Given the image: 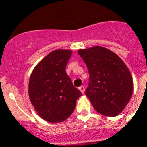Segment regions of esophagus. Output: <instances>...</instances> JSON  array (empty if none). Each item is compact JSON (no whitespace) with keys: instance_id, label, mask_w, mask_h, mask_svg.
Masks as SVG:
<instances>
[{"instance_id":"1","label":"esophagus","mask_w":147,"mask_h":147,"mask_svg":"<svg viewBox=\"0 0 147 147\" xmlns=\"http://www.w3.org/2000/svg\"><path fill=\"white\" fill-rule=\"evenodd\" d=\"M78 89H79V90L81 91L82 93H84V92H85V87H84L83 86H80V87L78 88Z\"/></svg>"}]
</instances>
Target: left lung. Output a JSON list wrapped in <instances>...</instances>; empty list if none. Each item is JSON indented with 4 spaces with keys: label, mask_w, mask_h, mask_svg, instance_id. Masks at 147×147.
Here are the masks:
<instances>
[{
    "label": "left lung",
    "mask_w": 147,
    "mask_h": 147,
    "mask_svg": "<svg viewBox=\"0 0 147 147\" xmlns=\"http://www.w3.org/2000/svg\"><path fill=\"white\" fill-rule=\"evenodd\" d=\"M78 53L89 73L86 96L98 113L118 116L133 95V78L128 67L116 53L104 47L79 49Z\"/></svg>",
    "instance_id": "left-lung-1"
}]
</instances>
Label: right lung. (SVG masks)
I'll list each match as a JSON object with an SVG mask.
<instances>
[{"instance_id": "right-lung-1", "label": "right lung", "mask_w": 147, "mask_h": 147, "mask_svg": "<svg viewBox=\"0 0 147 147\" xmlns=\"http://www.w3.org/2000/svg\"><path fill=\"white\" fill-rule=\"evenodd\" d=\"M71 54L67 49L52 51L39 61L30 76L29 98L38 115L49 123L66 120L82 95L66 74Z\"/></svg>"}]
</instances>
